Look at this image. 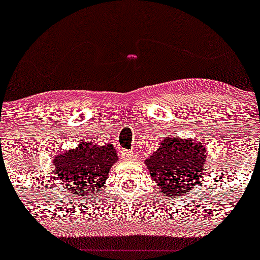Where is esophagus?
I'll use <instances>...</instances> for the list:
<instances>
[{"instance_id":"34e87169","label":"esophagus","mask_w":260,"mask_h":260,"mask_svg":"<svg viewBox=\"0 0 260 260\" xmlns=\"http://www.w3.org/2000/svg\"><path fill=\"white\" fill-rule=\"evenodd\" d=\"M120 157H122L124 161H132V159L137 158V154L133 151H122L120 152Z\"/></svg>"}]
</instances>
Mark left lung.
Here are the masks:
<instances>
[{"label": "left lung", "mask_w": 260, "mask_h": 260, "mask_svg": "<svg viewBox=\"0 0 260 260\" xmlns=\"http://www.w3.org/2000/svg\"><path fill=\"white\" fill-rule=\"evenodd\" d=\"M206 161L204 143L172 136L162 138L158 149L145 162L164 198H181L203 179Z\"/></svg>", "instance_id": "1"}]
</instances>
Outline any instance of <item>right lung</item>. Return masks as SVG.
I'll return each mask as SVG.
<instances>
[{
	"label": "right lung",
	"instance_id": "add662e5",
	"mask_svg": "<svg viewBox=\"0 0 260 260\" xmlns=\"http://www.w3.org/2000/svg\"><path fill=\"white\" fill-rule=\"evenodd\" d=\"M117 161L118 154L112 143L96 146L91 141H83L75 148L57 153L52 165L70 195L84 198L101 192Z\"/></svg>",
	"mask_w": 260,
	"mask_h": 260
}]
</instances>
